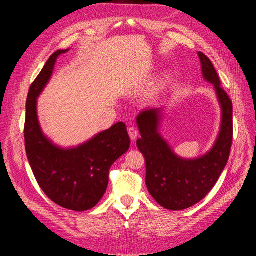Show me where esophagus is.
<instances>
[{"mask_svg": "<svg viewBox=\"0 0 256 256\" xmlns=\"http://www.w3.org/2000/svg\"><path fill=\"white\" fill-rule=\"evenodd\" d=\"M128 136H130V140H132V141H135V140L137 139V137H138V132H137V130H136L135 128L130 126V128H128Z\"/></svg>", "mask_w": 256, "mask_h": 256, "instance_id": "34e87169", "label": "esophagus"}]
</instances>
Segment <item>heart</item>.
Wrapping results in <instances>:
<instances>
[{
	"label": "heart",
	"mask_w": 256,
	"mask_h": 256,
	"mask_svg": "<svg viewBox=\"0 0 256 256\" xmlns=\"http://www.w3.org/2000/svg\"><path fill=\"white\" fill-rule=\"evenodd\" d=\"M152 96H154V93H152Z\"/></svg>",
	"instance_id": "b5f03b06"
}]
</instances>
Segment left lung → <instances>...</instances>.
<instances>
[{
	"mask_svg": "<svg viewBox=\"0 0 256 256\" xmlns=\"http://www.w3.org/2000/svg\"><path fill=\"white\" fill-rule=\"evenodd\" d=\"M198 57L204 78L214 85L222 109L220 132L208 154L186 160L173 152L158 132L162 108L145 110L137 117L141 134L137 146L145 158L146 186L160 206L171 210L191 208L208 195L227 164L232 144V102L210 60L201 52Z\"/></svg>",
	"mask_w": 256,
	"mask_h": 256,
	"instance_id": "left-lung-1",
	"label": "left lung"
}]
</instances>
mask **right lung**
<instances>
[{"mask_svg":"<svg viewBox=\"0 0 256 256\" xmlns=\"http://www.w3.org/2000/svg\"><path fill=\"white\" fill-rule=\"evenodd\" d=\"M67 50L54 52L32 83L26 98L24 134L26 156L42 190L56 204L83 212L96 206L102 198L109 184V170L128 152L130 140L124 122L72 148H61L44 135L37 117V98L50 80L57 58Z\"/></svg>","mask_w":256,"mask_h":256,"instance_id":"right-lung-1","label":"right lung"}]
</instances>
